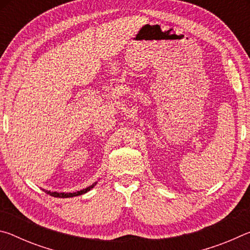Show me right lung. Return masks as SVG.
Instances as JSON below:
<instances>
[{
  "instance_id": "obj_1",
  "label": "right lung",
  "mask_w": 250,
  "mask_h": 250,
  "mask_svg": "<svg viewBox=\"0 0 250 250\" xmlns=\"http://www.w3.org/2000/svg\"><path fill=\"white\" fill-rule=\"evenodd\" d=\"M97 184V182H95L94 184L88 186V188H83V189H80V191H77V192H74V193H58V192H50V191H44L49 194L50 196H54V197H62V198H67V197H74V196H79V195H83V194L89 192L90 189L94 188V186Z\"/></svg>"
}]
</instances>
